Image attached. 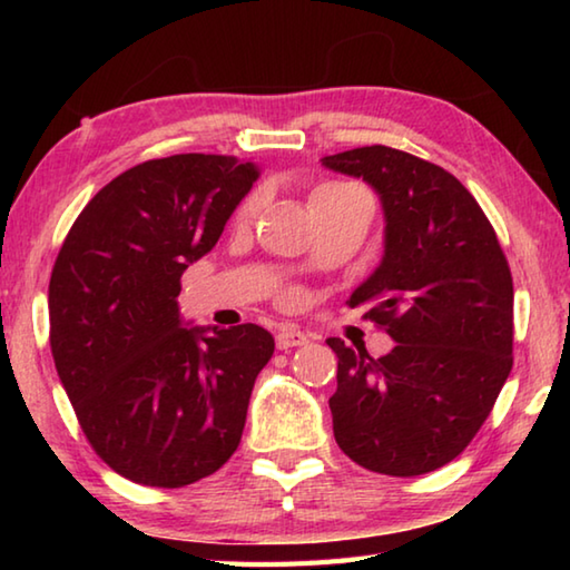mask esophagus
Instances as JSON below:
<instances>
[{
	"instance_id": "34e87169",
	"label": "esophagus",
	"mask_w": 570,
	"mask_h": 570,
	"mask_svg": "<svg viewBox=\"0 0 570 570\" xmlns=\"http://www.w3.org/2000/svg\"><path fill=\"white\" fill-rule=\"evenodd\" d=\"M306 342H308V336L302 330H296V326H292V324L278 326V332H276V346H278V350L286 352V350H294V346H302Z\"/></svg>"
}]
</instances>
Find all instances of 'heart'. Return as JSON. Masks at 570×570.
Instances as JSON below:
<instances>
[{"instance_id":"heart-1","label":"heart","mask_w":570,"mask_h":570,"mask_svg":"<svg viewBox=\"0 0 570 570\" xmlns=\"http://www.w3.org/2000/svg\"><path fill=\"white\" fill-rule=\"evenodd\" d=\"M350 190H356V188H352V186H344V183H326V186H320L314 190V196H326V193H350ZM312 196V198H314ZM250 210V204H246V208H244V214H248Z\"/></svg>"}]
</instances>
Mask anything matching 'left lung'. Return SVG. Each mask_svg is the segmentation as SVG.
Listing matches in <instances>:
<instances>
[{"instance_id": "left-lung-1", "label": "left lung", "mask_w": 570, "mask_h": 570, "mask_svg": "<svg viewBox=\"0 0 570 570\" xmlns=\"http://www.w3.org/2000/svg\"><path fill=\"white\" fill-rule=\"evenodd\" d=\"M377 190L380 266L350 306H370L394 342L374 356L330 336L334 440L356 465L394 478L455 460L488 420L513 366V278L490 220L445 168L387 146L322 158Z\"/></svg>"}]
</instances>
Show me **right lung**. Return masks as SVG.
I'll return each mask as SVG.
<instances>
[{
  "label": "right lung",
  "mask_w": 570,
  "mask_h": 570,
  "mask_svg": "<svg viewBox=\"0 0 570 570\" xmlns=\"http://www.w3.org/2000/svg\"><path fill=\"white\" fill-rule=\"evenodd\" d=\"M258 176L234 156L140 163L82 208L55 262L57 374L92 450L140 485L214 475L244 435L274 336L256 324L186 326L178 294Z\"/></svg>",
  "instance_id": "right-lung-1"
}]
</instances>
